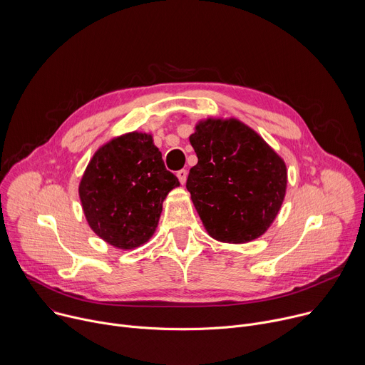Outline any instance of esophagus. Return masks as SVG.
Segmentation results:
<instances>
[{
    "label": "esophagus",
    "mask_w": 365,
    "mask_h": 365,
    "mask_svg": "<svg viewBox=\"0 0 365 365\" xmlns=\"http://www.w3.org/2000/svg\"><path fill=\"white\" fill-rule=\"evenodd\" d=\"M176 176H178L179 182H180L182 185H185V182H186V179H187V172H186L185 169H182V170H179V172L176 173Z\"/></svg>",
    "instance_id": "1"
}]
</instances>
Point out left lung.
<instances>
[{"instance_id": "left-lung-1", "label": "left lung", "mask_w": 365, "mask_h": 365, "mask_svg": "<svg viewBox=\"0 0 365 365\" xmlns=\"http://www.w3.org/2000/svg\"><path fill=\"white\" fill-rule=\"evenodd\" d=\"M189 141L197 165L186 189L206 232L230 244L262 237L286 196L284 160L237 118L200 120Z\"/></svg>"}]
</instances>
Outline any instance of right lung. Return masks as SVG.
I'll use <instances>...</instances> for the list:
<instances>
[{
	"label": "right lung",
	"instance_id": "right-lung-1",
	"mask_svg": "<svg viewBox=\"0 0 365 365\" xmlns=\"http://www.w3.org/2000/svg\"><path fill=\"white\" fill-rule=\"evenodd\" d=\"M178 186L153 135L131 131L93 153L78 192L91 230L115 248L133 250L153 237L163 200Z\"/></svg>",
	"mask_w": 365,
	"mask_h": 365
}]
</instances>
